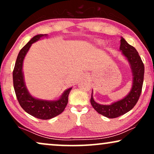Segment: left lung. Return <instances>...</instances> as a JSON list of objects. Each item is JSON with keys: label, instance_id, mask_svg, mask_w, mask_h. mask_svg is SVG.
<instances>
[{"label": "left lung", "instance_id": "obj_1", "mask_svg": "<svg viewBox=\"0 0 154 154\" xmlns=\"http://www.w3.org/2000/svg\"><path fill=\"white\" fill-rule=\"evenodd\" d=\"M120 50L131 65L134 76L133 86L129 94L123 100L114 102L111 105H102L95 102L91 97V104L99 114L108 118H116L126 114L134 108L139 100L142 91L144 75V65L139 52L133 46L130 45L123 38L121 39Z\"/></svg>", "mask_w": 154, "mask_h": 154}]
</instances>
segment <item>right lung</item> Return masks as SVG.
Instances as JSON below:
<instances>
[{"instance_id":"obj_1","label":"right lung","mask_w":154,"mask_h":154,"mask_svg":"<svg viewBox=\"0 0 154 154\" xmlns=\"http://www.w3.org/2000/svg\"><path fill=\"white\" fill-rule=\"evenodd\" d=\"M44 35H38L34 36L20 50L13 72V80L15 94L21 107L34 117L40 119H50L59 115L65 110L68 102V96L72 88L67 89L58 100L49 102L38 100L30 95L27 90L22 71L23 60L31 45L38 41Z\"/></svg>"}]
</instances>
